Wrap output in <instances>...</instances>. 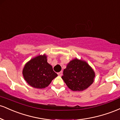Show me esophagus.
I'll use <instances>...</instances> for the list:
<instances>
[{
    "label": "esophagus",
    "mask_w": 120,
    "mask_h": 120,
    "mask_svg": "<svg viewBox=\"0 0 120 120\" xmlns=\"http://www.w3.org/2000/svg\"><path fill=\"white\" fill-rule=\"evenodd\" d=\"M57 74H58L59 76H61L62 74H63V71H60V72L57 73Z\"/></svg>",
    "instance_id": "34e87169"
}]
</instances>
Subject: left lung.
Returning a JSON list of instances; mask_svg holds the SVG:
<instances>
[{
    "label": "left lung",
    "instance_id": "obj_1",
    "mask_svg": "<svg viewBox=\"0 0 120 120\" xmlns=\"http://www.w3.org/2000/svg\"><path fill=\"white\" fill-rule=\"evenodd\" d=\"M95 73L86 61L74 58L69 62L61 77L67 86L73 91H82L94 81Z\"/></svg>",
    "mask_w": 120,
    "mask_h": 120
}]
</instances>
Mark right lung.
I'll list each match as a JSON object with an SVG mask.
<instances>
[{
  "instance_id": "add662e5",
  "label": "right lung",
  "mask_w": 120,
  "mask_h": 120,
  "mask_svg": "<svg viewBox=\"0 0 120 120\" xmlns=\"http://www.w3.org/2000/svg\"><path fill=\"white\" fill-rule=\"evenodd\" d=\"M25 80L30 86L37 89H44L57 76L52 65L47 62L46 54L33 57L26 63L22 69Z\"/></svg>"
}]
</instances>
